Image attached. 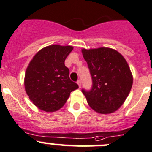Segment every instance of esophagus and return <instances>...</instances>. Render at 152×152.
Masks as SVG:
<instances>
[{
  "label": "esophagus",
  "mask_w": 152,
  "mask_h": 152,
  "mask_svg": "<svg viewBox=\"0 0 152 152\" xmlns=\"http://www.w3.org/2000/svg\"><path fill=\"white\" fill-rule=\"evenodd\" d=\"M77 84H78V85H79V87H81V86H82V82H81L80 79H79V80L77 81Z\"/></svg>",
  "instance_id": "obj_1"
}]
</instances>
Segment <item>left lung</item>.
I'll use <instances>...</instances> for the list:
<instances>
[{
	"label": "left lung",
	"instance_id": "1",
	"mask_svg": "<svg viewBox=\"0 0 152 152\" xmlns=\"http://www.w3.org/2000/svg\"><path fill=\"white\" fill-rule=\"evenodd\" d=\"M92 79V87L82 89L87 103L102 114L117 110L128 96L133 79L121 54L108 48L82 50Z\"/></svg>",
	"mask_w": 152,
	"mask_h": 152
}]
</instances>
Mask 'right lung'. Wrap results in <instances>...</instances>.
I'll return each mask as SVG.
<instances>
[{"label": "right lung", "mask_w": 152, "mask_h": 152, "mask_svg": "<svg viewBox=\"0 0 152 152\" xmlns=\"http://www.w3.org/2000/svg\"><path fill=\"white\" fill-rule=\"evenodd\" d=\"M72 46L50 45L36 53L25 75V89L35 106L54 112L66 103L70 93L79 86L70 80L65 60Z\"/></svg>", "instance_id": "1"}]
</instances>
